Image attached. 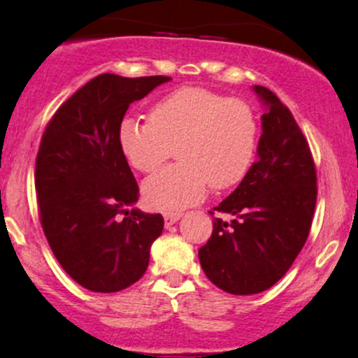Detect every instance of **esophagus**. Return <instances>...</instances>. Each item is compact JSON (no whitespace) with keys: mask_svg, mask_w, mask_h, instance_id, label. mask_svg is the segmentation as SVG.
Listing matches in <instances>:
<instances>
[{"mask_svg":"<svg viewBox=\"0 0 358 358\" xmlns=\"http://www.w3.org/2000/svg\"><path fill=\"white\" fill-rule=\"evenodd\" d=\"M180 217H182V213H180V212H168V213H165V215H163V219H165L166 227L173 225L175 222L180 219Z\"/></svg>","mask_w":358,"mask_h":358,"instance_id":"1","label":"esophagus"}]
</instances>
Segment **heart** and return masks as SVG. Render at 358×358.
I'll return each mask as SVG.
<instances>
[{"instance_id":"1","label":"heart","mask_w":358,"mask_h":358,"mask_svg":"<svg viewBox=\"0 0 358 358\" xmlns=\"http://www.w3.org/2000/svg\"><path fill=\"white\" fill-rule=\"evenodd\" d=\"M150 121L122 119L117 141L131 166L158 170L176 148L180 163L146 180L143 195L156 210L173 212L203 199L207 187H236L252 166L259 122L245 101L202 87H182L150 109Z\"/></svg>"}]
</instances>
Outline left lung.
Returning a JSON list of instances; mask_svg holds the SVG:
<instances>
[{"instance_id":"1","label":"left lung","mask_w":358,"mask_h":358,"mask_svg":"<svg viewBox=\"0 0 358 358\" xmlns=\"http://www.w3.org/2000/svg\"><path fill=\"white\" fill-rule=\"evenodd\" d=\"M254 90L266 106L259 158L213 208L236 219L215 217L199 249L203 273L231 294L261 293L285 276L308 239L318 193L313 155L291 110L268 87Z\"/></svg>"}]
</instances>
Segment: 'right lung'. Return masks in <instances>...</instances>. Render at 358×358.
I'll use <instances>...</instances> for the list:
<instances>
[{"instance_id": "1", "label": "right lung", "mask_w": 358, "mask_h": 358, "mask_svg": "<svg viewBox=\"0 0 358 358\" xmlns=\"http://www.w3.org/2000/svg\"><path fill=\"white\" fill-rule=\"evenodd\" d=\"M171 77L101 73L57 109L35 163L38 215L53 256L85 289L116 293L145 274L162 213L126 207L139 187L117 141L131 102Z\"/></svg>"}]
</instances>
